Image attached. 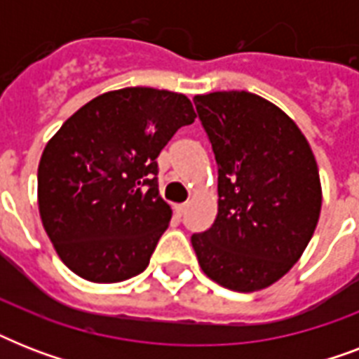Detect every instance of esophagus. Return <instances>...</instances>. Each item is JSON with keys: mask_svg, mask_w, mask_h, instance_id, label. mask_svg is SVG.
Returning <instances> with one entry per match:
<instances>
[{"mask_svg": "<svg viewBox=\"0 0 359 359\" xmlns=\"http://www.w3.org/2000/svg\"><path fill=\"white\" fill-rule=\"evenodd\" d=\"M186 210H188V203H180V205H175V212H177V216H184Z\"/></svg>", "mask_w": 359, "mask_h": 359, "instance_id": "1", "label": "esophagus"}]
</instances>
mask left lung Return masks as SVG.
Masks as SVG:
<instances>
[{
	"instance_id": "8db88e82",
	"label": "left lung",
	"mask_w": 359,
	"mask_h": 359,
	"mask_svg": "<svg viewBox=\"0 0 359 359\" xmlns=\"http://www.w3.org/2000/svg\"><path fill=\"white\" fill-rule=\"evenodd\" d=\"M218 163V216L191 235L197 261L225 289L253 292L289 272L323 205L313 151L278 106L248 91L194 98Z\"/></svg>"
}]
</instances>
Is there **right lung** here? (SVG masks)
I'll list each match as a JSON object with an SVG mask.
<instances>
[{
    "mask_svg": "<svg viewBox=\"0 0 359 359\" xmlns=\"http://www.w3.org/2000/svg\"><path fill=\"white\" fill-rule=\"evenodd\" d=\"M196 121L190 98L124 87L81 106L48 141L39 163V210L61 261L93 283H119L149 266L171 208L156 158Z\"/></svg>",
    "mask_w": 359,
    "mask_h": 359,
    "instance_id": "right-lung-1",
    "label": "right lung"
}]
</instances>
